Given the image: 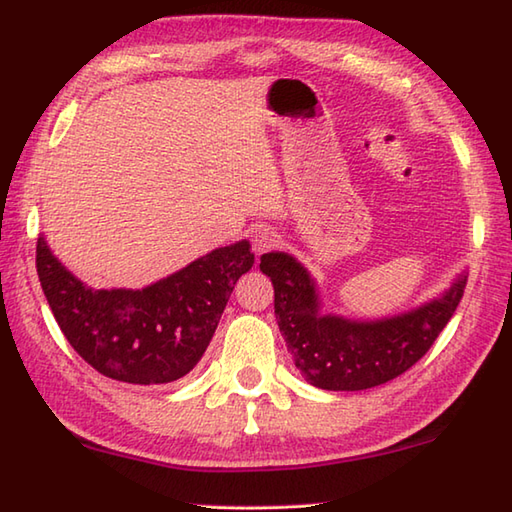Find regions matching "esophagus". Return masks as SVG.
<instances>
[{
	"label": "esophagus",
	"mask_w": 512,
	"mask_h": 512,
	"mask_svg": "<svg viewBox=\"0 0 512 512\" xmlns=\"http://www.w3.org/2000/svg\"><path fill=\"white\" fill-rule=\"evenodd\" d=\"M278 245V234L274 232L271 227H256L254 234H252V249L254 254L260 256L269 252V249H274Z\"/></svg>",
	"instance_id": "34e87169"
}]
</instances>
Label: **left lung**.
I'll use <instances>...</instances> for the list:
<instances>
[{
	"label": "left lung",
	"mask_w": 512,
	"mask_h": 512,
	"mask_svg": "<svg viewBox=\"0 0 512 512\" xmlns=\"http://www.w3.org/2000/svg\"><path fill=\"white\" fill-rule=\"evenodd\" d=\"M260 271L274 285L280 333L309 384L327 391H362L398 378L431 349L464 296L466 271L440 296L380 320L320 314L316 280L294 256L269 252Z\"/></svg>",
	"instance_id": "left-lung-1"
}]
</instances>
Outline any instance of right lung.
Segmentation results:
<instances>
[{
  "label": "right lung",
  "mask_w": 512,
  "mask_h": 512,
  "mask_svg": "<svg viewBox=\"0 0 512 512\" xmlns=\"http://www.w3.org/2000/svg\"><path fill=\"white\" fill-rule=\"evenodd\" d=\"M252 265L249 241H238L143 289H92L37 238L39 283L57 325L92 369L128 384H168L190 373Z\"/></svg>",
  "instance_id": "obj_1"
}]
</instances>
